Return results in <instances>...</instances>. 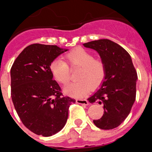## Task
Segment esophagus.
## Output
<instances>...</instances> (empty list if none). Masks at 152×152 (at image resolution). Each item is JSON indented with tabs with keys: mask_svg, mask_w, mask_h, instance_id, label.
<instances>
[{
	"mask_svg": "<svg viewBox=\"0 0 152 152\" xmlns=\"http://www.w3.org/2000/svg\"><path fill=\"white\" fill-rule=\"evenodd\" d=\"M76 102L79 104H83V105H88L89 104V102L87 100H84V99H77V100H76Z\"/></svg>",
	"mask_w": 152,
	"mask_h": 152,
	"instance_id": "obj_1",
	"label": "esophagus"
}]
</instances>
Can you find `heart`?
<instances>
[{
	"mask_svg": "<svg viewBox=\"0 0 152 152\" xmlns=\"http://www.w3.org/2000/svg\"><path fill=\"white\" fill-rule=\"evenodd\" d=\"M66 62L61 58L54 60L50 64L52 76L58 82L66 85L71 78L70 68H80L77 73L78 81L69 84L64 89L67 95L81 98L92 89L99 88L105 80L107 66L103 60L94 58V55L83 48H76L64 55Z\"/></svg>",
	"mask_w": 152,
	"mask_h": 152,
	"instance_id": "1",
	"label": "heart"
}]
</instances>
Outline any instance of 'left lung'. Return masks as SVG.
Returning a JSON list of instances; mask_svg holds the SVG:
<instances>
[{
    "instance_id": "8db88e82",
    "label": "left lung",
    "mask_w": 152,
    "mask_h": 152,
    "mask_svg": "<svg viewBox=\"0 0 152 152\" xmlns=\"http://www.w3.org/2000/svg\"><path fill=\"white\" fill-rule=\"evenodd\" d=\"M99 53L107 66V75L101 87L88 99L103 104L104 113L94 120L101 129H113L129 114L136 96L137 72L131 56L123 47L110 39H99L83 44Z\"/></svg>"
}]
</instances>
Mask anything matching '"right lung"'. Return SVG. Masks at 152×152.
<instances>
[{"label": "right lung", "instance_id": "obj_1", "mask_svg": "<svg viewBox=\"0 0 152 152\" xmlns=\"http://www.w3.org/2000/svg\"><path fill=\"white\" fill-rule=\"evenodd\" d=\"M66 51L57 45L32 44L10 69L13 105L24 126L36 135L48 137L61 131L70 105L75 103L63 96L50 71L51 63Z\"/></svg>", "mask_w": 152, "mask_h": 152}]
</instances>
